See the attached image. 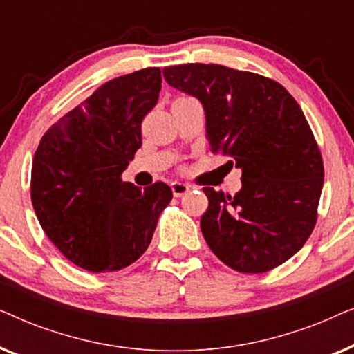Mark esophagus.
<instances>
[{
  "instance_id": "34e87169",
  "label": "esophagus",
  "mask_w": 354,
  "mask_h": 354,
  "mask_svg": "<svg viewBox=\"0 0 354 354\" xmlns=\"http://www.w3.org/2000/svg\"><path fill=\"white\" fill-rule=\"evenodd\" d=\"M190 192V187L187 185V183H182V182H174L172 183V193L176 198H180L183 195H187V193Z\"/></svg>"
}]
</instances>
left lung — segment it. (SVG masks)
<instances>
[{"mask_svg": "<svg viewBox=\"0 0 354 354\" xmlns=\"http://www.w3.org/2000/svg\"><path fill=\"white\" fill-rule=\"evenodd\" d=\"M169 85L205 106L211 151L241 167V190L205 187L201 232L241 274L288 261L313 234L324 185L321 149L301 108L279 82L221 64L164 67Z\"/></svg>", "mask_w": 354, "mask_h": 354, "instance_id": "left-lung-1", "label": "left lung"}]
</instances>
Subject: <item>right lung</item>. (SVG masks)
Returning <instances> with one entry per match:
<instances>
[{"mask_svg":"<svg viewBox=\"0 0 354 354\" xmlns=\"http://www.w3.org/2000/svg\"><path fill=\"white\" fill-rule=\"evenodd\" d=\"M159 90V67L106 82L46 130L33 156L30 196L38 222L71 263L90 272L133 264L172 200L161 180L143 190L122 180Z\"/></svg>","mask_w":354,"mask_h":354,"instance_id":"obj_1","label":"right lung"}]
</instances>
